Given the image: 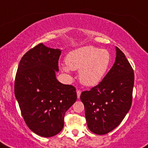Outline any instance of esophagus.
Masks as SVG:
<instances>
[{
    "label": "esophagus",
    "mask_w": 148,
    "mask_h": 148,
    "mask_svg": "<svg viewBox=\"0 0 148 148\" xmlns=\"http://www.w3.org/2000/svg\"><path fill=\"white\" fill-rule=\"evenodd\" d=\"M77 98H78V99H79V97H80V95H81V90H77Z\"/></svg>",
    "instance_id": "1"
}]
</instances>
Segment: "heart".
<instances>
[{
	"mask_svg": "<svg viewBox=\"0 0 148 148\" xmlns=\"http://www.w3.org/2000/svg\"><path fill=\"white\" fill-rule=\"evenodd\" d=\"M112 57L107 49L85 46L71 51L66 58L67 66L62 69L79 71V77L82 85L95 86L103 79L111 64Z\"/></svg>",
	"mask_w": 148,
	"mask_h": 148,
	"instance_id": "1",
	"label": "heart"
}]
</instances>
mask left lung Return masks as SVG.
<instances>
[{"label":"left lung","instance_id":"obj_1","mask_svg":"<svg viewBox=\"0 0 148 148\" xmlns=\"http://www.w3.org/2000/svg\"><path fill=\"white\" fill-rule=\"evenodd\" d=\"M134 83L133 69L116 47L115 62L111 69L99 85L81 93L90 132L106 134L122 122L132 106Z\"/></svg>","mask_w":148,"mask_h":148}]
</instances>
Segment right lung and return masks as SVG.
Here are the masks:
<instances>
[{
    "label": "right lung",
    "mask_w": 148,
    "mask_h": 148,
    "mask_svg": "<svg viewBox=\"0 0 148 148\" xmlns=\"http://www.w3.org/2000/svg\"><path fill=\"white\" fill-rule=\"evenodd\" d=\"M61 50L42 43L20 60L14 81V94L26 125L39 136L50 137L63 129L64 115L77 100L76 88L57 80Z\"/></svg>",
    "instance_id": "obj_1"
}]
</instances>
